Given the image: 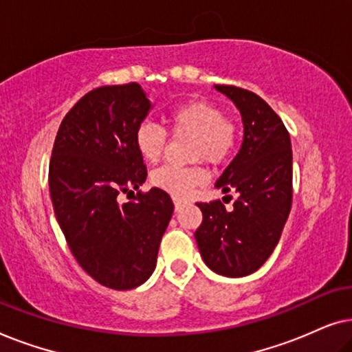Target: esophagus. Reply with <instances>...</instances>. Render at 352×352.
Returning <instances> with one entry per match:
<instances>
[{
  "instance_id": "obj_1",
  "label": "esophagus",
  "mask_w": 352,
  "mask_h": 352,
  "mask_svg": "<svg viewBox=\"0 0 352 352\" xmlns=\"http://www.w3.org/2000/svg\"><path fill=\"white\" fill-rule=\"evenodd\" d=\"M173 201H175V206L177 210L182 204H184V199H181V197H173Z\"/></svg>"
}]
</instances>
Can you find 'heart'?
Wrapping results in <instances>:
<instances>
[{"label": "heart", "instance_id": "b5f03b06", "mask_svg": "<svg viewBox=\"0 0 352 352\" xmlns=\"http://www.w3.org/2000/svg\"><path fill=\"white\" fill-rule=\"evenodd\" d=\"M168 129L176 136L189 134L190 157L194 160L224 163L232 155L239 142V128L223 110L208 100H189L179 104L165 115ZM168 134L153 122L139 123L134 133V144L144 160H160L166 147ZM206 170L200 165H163L152 173L153 186L175 197H189L195 187L206 181Z\"/></svg>", "mask_w": 352, "mask_h": 352}]
</instances>
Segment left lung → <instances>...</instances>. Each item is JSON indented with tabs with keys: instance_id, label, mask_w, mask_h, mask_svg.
Returning <instances> with one entry per match:
<instances>
[{
	"instance_id": "8db88e82",
	"label": "left lung",
	"mask_w": 352,
	"mask_h": 352,
	"mask_svg": "<svg viewBox=\"0 0 352 352\" xmlns=\"http://www.w3.org/2000/svg\"><path fill=\"white\" fill-rule=\"evenodd\" d=\"M237 105L243 122L242 147L216 187L239 194L234 210L221 200L200 201L204 221L195 240L206 266L226 277L248 276L266 263L280 240L292 210V142L280 117L252 91L214 85Z\"/></svg>"
}]
</instances>
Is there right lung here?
<instances>
[{
  "instance_id": "add662e5",
  "label": "right lung",
  "mask_w": 352,
  "mask_h": 352,
  "mask_svg": "<svg viewBox=\"0 0 352 352\" xmlns=\"http://www.w3.org/2000/svg\"><path fill=\"white\" fill-rule=\"evenodd\" d=\"M152 104L138 83L100 86L62 120L50 162L54 213L72 254L100 285L131 290L152 276L170 223L171 197L139 189L147 168L134 133Z\"/></svg>"
}]
</instances>
